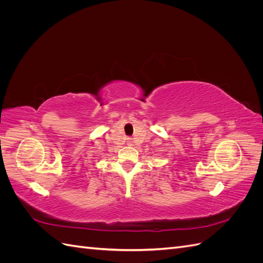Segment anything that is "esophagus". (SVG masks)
<instances>
[{"label": "esophagus", "instance_id": "obj_1", "mask_svg": "<svg viewBox=\"0 0 263 263\" xmlns=\"http://www.w3.org/2000/svg\"><path fill=\"white\" fill-rule=\"evenodd\" d=\"M127 144H128V145L132 144V139L130 138H127Z\"/></svg>", "mask_w": 263, "mask_h": 263}]
</instances>
